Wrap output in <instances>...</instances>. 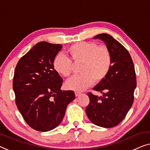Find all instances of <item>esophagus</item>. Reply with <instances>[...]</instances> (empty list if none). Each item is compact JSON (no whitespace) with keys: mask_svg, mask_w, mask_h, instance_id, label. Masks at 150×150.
I'll use <instances>...</instances> for the list:
<instances>
[{"mask_svg":"<svg viewBox=\"0 0 150 150\" xmlns=\"http://www.w3.org/2000/svg\"><path fill=\"white\" fill-rule=\"evenodd\" d=\"M81 94V93L80 92H78V91H75V95L76 97H78V96H79V95Z\"/></svg>","mask_w":150,"mask_h":150,"instance_id":"esophagus-1","label":"esophagus"}]
</instances>
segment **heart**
<instances>
[{
	"mask_svg": "<svg viewBox=\"0 0 150 150\" xmlns=\"http://www.w3.org/2000/svg\"><path fill=\"white\" fill-rule=\"evenodd\" d=\"M67 58L62 54L54 57L53 68L64 77L70 76L72 72V62L74 64L81 63L80 75L75 76L66 82L69 89L81 91L91 86L93 82H100L107 77L112 65V54L105 46H98L93 42H79L67 49Z\"/></svg>",
	"mask_w": 150,
	"mask_h": 150,
	"instance_id": "obj_1",
	"label": "heart"
}]
</instances>
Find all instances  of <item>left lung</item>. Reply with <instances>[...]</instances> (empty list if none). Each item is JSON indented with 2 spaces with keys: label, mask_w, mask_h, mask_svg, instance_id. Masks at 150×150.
Segmentation results:
<instances>
[{
  "label": "left lung",
  "mask_w": 150,
  "mask_h": 150,
  "mask_svg": "<svg viewBox=\"0 0 150 150\" xmlns=\"http://www.w3.org/2000/svg\"><path fill=\"white\" fill-rule=\"evenodd\" d=\"M93 38L105 42L111 52L112 65L107 77L93 88L102 96L88 93L90 102L86 113L95 125L111 128L122 122L133 105L137 86L135 71L129 51L112 36L100 34Z\"/></svg>",
  "instance_id": "left-lung-1"
}]
</instances>
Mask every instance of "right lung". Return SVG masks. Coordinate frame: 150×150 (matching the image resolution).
<instances>
[{
  "instance_id": "add662e5",
  "label": "right lung",
  "mask_w": 150,
  "mask_h": 150,
  "mask_svg": "<svg viewBox=\"0 0 150 150\" xmlns=\"http://www.w3.org/2000/svg\"><path fill=\"white\" fill-rule=\"evenodd\" d=\"M62 48V45L38 42L19 60L15 70L13 88L17 107L36 131L57 127L75 99L73 91L61 90L63 79L53 68L54 57Z\"/></svg>"
}]
</instances>
